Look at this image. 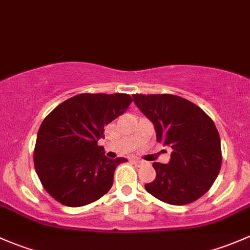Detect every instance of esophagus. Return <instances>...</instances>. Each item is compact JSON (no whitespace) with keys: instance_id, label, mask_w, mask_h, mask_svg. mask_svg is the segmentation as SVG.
Instances as JSON below:
<instances>
[{"instance_id":"obj_1","label":"esophagus","mask_w":250,"mask_h":250,"mask_svg":"<svg viewBox=\"0 0 250 250\" xmlns=\"http://www.w3.org/2000/svg\"><path fill=\"white\" fill-rule=\"evenodd\" d=\"M132 164L135 165V166H138V167H140V166H142V165H143L144 163H143L142 160H132Z\"/></svg>"}]
</instances>
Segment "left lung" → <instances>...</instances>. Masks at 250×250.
Listing matches in <instances>:
<instances>
[{
    "label": "left lung",
    "instance_id": "obj_1",
    "mask_svg": "<svg viewBox=\"0 0 250 250\" xmlns=\"http://www.w3.org/2000/svg\"><path fill=\"white\" fill-rule=\"evenodd\" d=\"M136 106L156 131L158 142L172 148L168 164L154 163L146 191L168 205L183 206L203 196L221 167L220 137L213 120L192 102L171 94L133 95Z\"/></svg>",
    "mask_w": 250,
    "mask_h": 250
}]
</instances>
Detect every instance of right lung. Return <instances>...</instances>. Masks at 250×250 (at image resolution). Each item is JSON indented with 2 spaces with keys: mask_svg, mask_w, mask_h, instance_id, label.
Wrapping results in <instances>:
<instances>
[{
  "mask_svg": "<svg viewBox=\"0 0 250 250\" xmlns=\"http://www.w3.org/2000/svg\"><path fill=\"white\" fill-rule=\"evenodd\" d=\"M127 94H79L54 108L41 124L33 163L45 191L62 205L82 207L109 191L124 158L108 159L97 141L124 114Z\"/></svg>",
  "mask_w": 250,
  "mask_h": 250,
  "instance_id": "obj_1",
  "label": "right lung"
}]
</instances>
